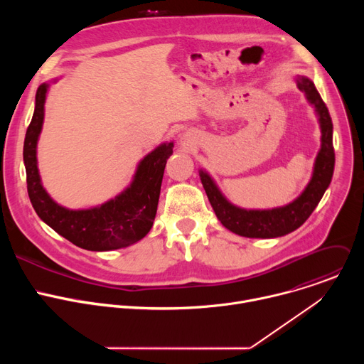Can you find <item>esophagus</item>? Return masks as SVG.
Here are the masks:
<instances>
[{"label": "esophagus", "instance_id": "1", "mask_svg": "<svg viewBox=\"0 0 364 364\" xmlns=\"http://www.w3.org/2000/svg\"><path fill=\"white\" fill-rule=\"evenodd\" d=\"M184 144H186V145H188V142H184Z\"/></svg>", "mask_w": 364, "mask_h": 364}]
</instances>
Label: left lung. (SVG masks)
<instances>
[{
	"instance_id": "8db88e82",
	"label": "left lung",
	"mask_w": 364,
	"mask_h": 364,
	"mask_svg": "<svg viewBox=\"0 0 364 364\" xmlns=\"http://www.w3.org/2000/svg\"><path fill=\"white\" fill-rule=\"evenodd\" d=\"M295 82L316 109L321 129V146L309 183L294 201L267 210H246L232 204L223 196L209 173L204 170L198 171L201 184L218 219L226 229L239 236L271 239L294 232L314 212L331 183L336 163L331 117L313 80L305 76H296Z\"/></svg>"
}]
</instances>
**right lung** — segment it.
I'll return each mask as SVG.
<instances>
[{"mask_svg":"<svg viewBox=\"0 0 364 364\" xmlns=\"http://www.w3.org/2000/svg\"><path fill=\"white\" fill-rule=\"evenodd\" d=\"M50 83L38 86L31 122L26 132L23 159L27 191L37 216L73 245L93 252L131 246L152 228L160 198L161 181L173 142H164L139 161L131 184L100 205L72 210L58 204L41 184L37 167V142L44 121V103Z\"/></svg>","mask_w":364,"mask_h":364,"instance_id":"right-lung-1","label":"right lung"}]
</instances>
